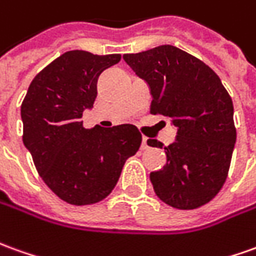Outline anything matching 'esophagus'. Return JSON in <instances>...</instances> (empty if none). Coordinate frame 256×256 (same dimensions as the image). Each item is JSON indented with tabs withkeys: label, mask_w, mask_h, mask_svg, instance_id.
Returning <instances> with one entry per match:
<instances>
[{
	"label": "esophagus",
	"mask_w": 256,
	"mask_h": 256,
	"mask_svg": "<svg viewBox=\"0 0 256 256\" xmlns=\"http://www.w3.org/2000/svg\"><path fill=\"white\" fill-rule=\"evenodd\" d=\"M150 146H148V138L146 137H142V144H141V150H148Z\"/></svg>",
	"instance_id": "esophagus-1"
}]
</instances>
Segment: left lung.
I'll use <instances>...</instances> for the list:
<instances>
[{
    "label": "left lung",
    "instance_id": "8db88e82",
    "mask_svg": "<svg viewBox=\"0 0 256 256\" xmlns=\"http://www.w3.org/2000/svg\"><path fill=\"white\" fill-rule=\"evenodd\" d=\"M123 60L146 82L152 96L151 114L169 118L178 128L174 142L158 140L166 165L151 172L160 201L178 209L209 202L228 178L236 144L233 101L220 78L202 60L173 46H159Z\"/></svg>",
    "mask_w": 256,
    "mask_h": 256
}]
</instances>
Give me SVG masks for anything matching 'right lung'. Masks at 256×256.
Listing matches in <instances>:
<instances>
[{
	"instance_id": "add662e5",
	"label": "right lung",
	"mask_w": 256,
	"mask_h": 256,
	"mask_svg": "<svg viewBox=\"0 0 256 256\" xmlns=\"http://www.w3.org/2000/svg\"><path fill=\"white\" fill-rule=\"evenodd\" d=\"M119 60L120 54L68 51L33 78L23 100V144L44 183L68 204L90 205L110 196L141 146L133 124L86 128L82 122L97 98L100 74Z\"/></svg>"
}]
</instances>
